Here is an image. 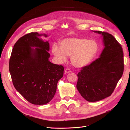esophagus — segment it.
<instances>
[{
    "instance_id": "obj_1",
    "label": "esophagus",
    "mask_w": 130,
    "mask_h": 130,
    "mask_svg": "<svg viewBox=\"0 0 130 130\" xmlns=\"http://www.w3.org/2000/svg\"><path fill=\"white\" fill-rule=\"evenodd\" d=\"M70 72V70L69 69H68V68L66 69L65 70V71H64L65 74H68V73H69Z\"/></svg>"
}]
</instances>
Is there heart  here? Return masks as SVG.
I'll return each mask as SVG.
<instances>
[{
    "mask_svg": "<svg viewBox=\"0 0 130 130\" xmlns=\"http://www.w3.org/2000/svg\"><path fill=\"white\" fill-rule=\"evenodd\" d=\"M60 47L54 44L52 52L56 61L62 63L70 57V62L74 67L81 68L88 65L99 52V45L94 41L86 38L70 37L63 39Z\"/></svg>",
    "mask_w": 130,
    "mask_h": 130,
    "instance_id": "b5f03b06",
    "label": "heart"
}]
</instances>
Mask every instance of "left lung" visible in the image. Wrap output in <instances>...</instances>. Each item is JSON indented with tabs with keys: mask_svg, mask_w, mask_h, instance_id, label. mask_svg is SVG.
Listing matches in <instances>:
<instances>
[{
	"mask_svg": "<svg viewBox=\"0 0 130 130\" xmlns=\"http://www.w3.org/2000/svg\"><path fill=\"white\" fill-rule=\"evenodd\" d=\"M92 31L101 35L104 48L100 57L78 73L76 85L81 95L89 102L111 95L124 72L123 49L116 39L107 32Z\"/></svg>",
	"mask_w": 130,
	"mask_h": 130,
	"instance_id": "1",
	"label": "left lung"
}]
</instances>
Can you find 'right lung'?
I'll return each instance as SVG.
<instances>
[{
  "label": "right lung",
  "instance_id": "right-lung-1",
  "mask_svg": "<svg viewBox=\"0 0 130 130\" xmlns=\"http://www.w3.org/2000/svg\"><path fill=\"white\" fill-rule=\"evenodd\" d=\"M31 32L15 43L9 62V71L14 87L29 103L45 105L53 99L58 80L63 76L62 66L49 61V41Z\"/></svg>",
  "mask_w": 130,
  "mask_h": 130
}]
</instances>
